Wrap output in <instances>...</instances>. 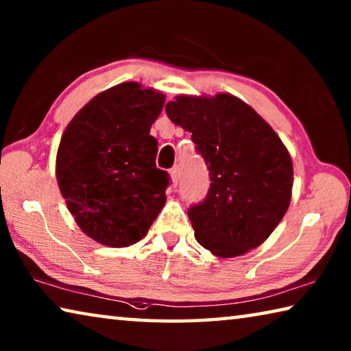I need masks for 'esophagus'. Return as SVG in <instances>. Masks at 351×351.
<instances>
[{
    "instance_id": "obj_1",
    "label": "esophagus",
    "mask_w": 351,
    "mask_h": 351,
    "mask_svg": "<svg viewBox=\"0 0 351 351\" xmlns=\"http://www.w3.org/2000/svg\"><path fill=\"white\" fill-rule=\"evenodd\" d=\"M170 176H171V182H173V186L176 187L178 182H180V167H178V165H175V167L170 170Z\"/></svg>"
}]
</instances>
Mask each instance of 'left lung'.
Segmentation results:
<instances>
[{
    "mask_svg": "<svg viewBox=\"0 0 351 351\" xmlns=\"http://www.w3.org/2000/svg\"><path fill=\"white\" fill-rule=\"evenodd\" d=\"M175 125L192 133L209 169L207 197L187 215L201 246L235 257L260 246L288 210L293 162L280 138L243 100L178 96L165 105Z\"/></svg>",
    "mask_w": 351,
    "mask_h": 351,
    "instance_id": "8db88e82",
    "label": "left lung"
}]
</instances>
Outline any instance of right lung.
Listing matches in <instances>:
<instances>
[{"label":"right lung","mask_w":351,"mask_h":351,"mask_svg":"<svg viewBox=\"0 0 351 351\" xmlns=\"http://www.w3.org/2000/svg\"><path fill=\"white\" fill-rule=\"evenodd\" d=\"M165 96L127 82L77 112L57 152V181L79 228L111 247L139 241L165 204L170 175L150 136Z\"/></svg>","instance_id":"right-lung-1"}]
</instances>
